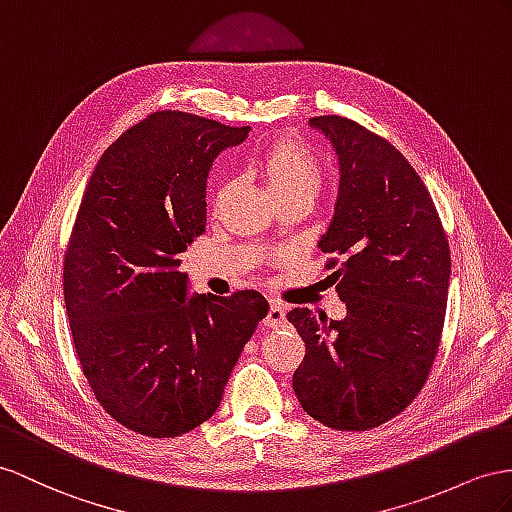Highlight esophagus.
<instances>
[{"label":"esophagus","instance_id":"34e87169","mask_svg":"<svg viewBox=\"0 0 512 512\" xmlns=\"http://www.w3.org/2000/svg\"><path fill=\"white\" fill-rule=\"evenodd\" d=\"M264 322H266V326H270V329H281V326L285 324V307L281 303H270L268 316Z\"/></svg>","mask_w":512,"mask_h":512}]
</instances>
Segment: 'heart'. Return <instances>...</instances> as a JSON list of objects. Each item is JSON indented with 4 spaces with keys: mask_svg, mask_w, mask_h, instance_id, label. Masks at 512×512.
I'll return each instance as SVG.
<instances>
[{
    "mask_svg": "<svg viewBox=\"0 0 512 512\" xmlns=\"http://www.w3.org/2000/svg\"><path fill=\"white\" fill-rule=\"evenodd\" d=\"M259 173L266 188L287 199L294 194H316L322 183V166L318 157L300 144L281 142L259 160Z\"/></svg>",
    "mask_w": 512,
    "mask_h": 512,
    "instance_id": "1",
    "label": "heart"
}]
</instances>
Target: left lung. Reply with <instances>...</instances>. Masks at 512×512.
<instances>
[{
    "label": "left lung",
    "instance_id": "left-lung-1",
    "mask_svg": "<svg viewBox=\"0 0 512 512\" xmlns=\"http://www.w3.org/2000/svg\"><path fill=\"white\" fill-rule=\"evenodd\" d=\"M309 127L337 155L335 214L318 246L344 259L333 274L348 313H287L305 342L292 385L320 424L368 430L426 383L448 305L450 246L426 186L393 144L344 116H316Z\"/></svg>",
    "mask_w": 512,
    "mask_h": 512
}]
</instances>
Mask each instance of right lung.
I'll list each match as a JSON object with an SVG mask.
<instances>
[{
    "mask_svg": "<svg viewBox=\"0 0 512 512\" xmlns=\"http://www.w3.org/2000/svg\"><path fill=\"white\" fill-rule=\"evenodd\" d=\"M248 127L153 112L112 142L88 181L64 257L82 372L125 428L179 437L212 417L268 300L188 294L179 255L203 235L207 177Z\"/></svg>",
    "mask_w": 512,
    "mask_h": 512,
    "instance_id": "1",
    "label": "right lung"
}]
</instances>
